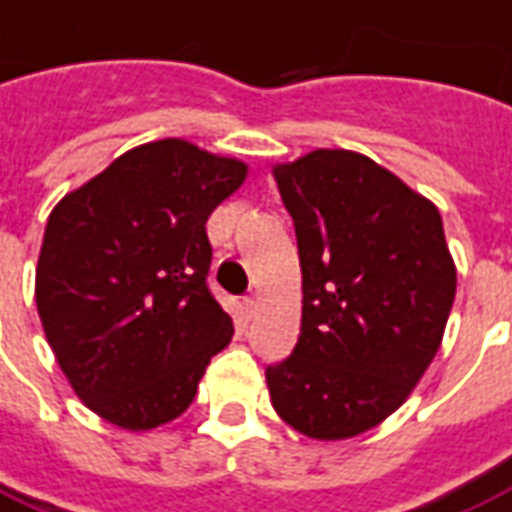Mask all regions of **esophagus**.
Here are the masks:
<instances>
[{
	"label": "esophagus",
	"mask_w": 512,
	"mask_h": 512,
	"mask_svg": "<svg viewBox=\"0 0 512 512\" xmlns=\"http://www.w3.org/2000/svg\"><path fill=\"white\" fill-rule=\"evenodd\" d=\"M242 313H245V318H253L256 315V297H245L242 299Z\"/></svg>",
	"instance_id": "obj_1"
}]
</instances>
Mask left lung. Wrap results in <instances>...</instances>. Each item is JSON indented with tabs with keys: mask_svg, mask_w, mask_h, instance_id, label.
<instances>
[{
	"mask_svg": "<svg viewBox=\"0 0 512 512\" xmlns=\"http://www.w3.org/2000/svg\"><path fill=\"white\" fill-rule=\"evenodd\" d=\"M297 232L302 329L267 367L272 407L297 432L345 440L388 418L440 348L456 267L437 207L353 151L275 167Z\"/></svg>",
	"mask_w": 512,
	"mask_h": 512,
	"instance_id": "1",
	"label": "left lung"
}]
</instances>
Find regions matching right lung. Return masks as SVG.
Returning a JSON list of instances; mask_svg holds the SVG:
<instances>
[{
  "label": "right lung",
  "instance_id": "1",
  "mask_svg": "<svg viewBox=\"0 0 512 512\" xmlns=\"http://www.w3.org/2000/svg\"><path fill=\"white\" fill-rule=\"evenodd\" d=\"M248 167L159 140L124 156L53 207L37 313L59 367L96 416L153 429L186 410L232 318L207 286V218Z\"/></svg>",
  "mask_w": 512,
  "mask_h": 512
}]
</instances>
